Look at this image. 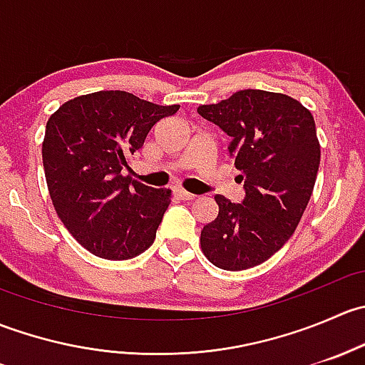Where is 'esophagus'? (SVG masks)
<instances>
[{
    "label": "esophagus",
    "instance_id": "obj_1",
    "mask_svg": "<svg viewBox=\"0 0 365 365\" xmlns=\"http://www.w3.org/2000/svg\"><path fill=\"white\" fill-rule=\"evenodd\" d=\"M175 194L178 197H182V200H185V201H190V200H194V197H196L192 192H189V190L182 189V187H175Z\"/></svg>",
    "mask_w": 365,
    "mask_h": 365
}]
</instances>
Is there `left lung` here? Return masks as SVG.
I'll return each instance as SVG.
<instances>
[{
    "label": "left lung",
    "instance_id": "obj_1",
    "mask_svg": "<svg viewBox=\"0 0 365 365\" xmlns=\"http://www.w3.org/2000/svg\"><path fill=\"white\" fill-rule=\"evenodd\" d=\"M197 113L233 138L245 189L242 203L217 194L219 213L201 231V251L222 270L256 267L289 240L311 200L322 157L314 118L297 98L263 90L237 91Z\"/></svg>",
    "mask_w": 365,
    "mask_h": 365
}]
</instances>
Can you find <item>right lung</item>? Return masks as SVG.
Wrapping results in <instances>:
<instances>
[{
	"label": "right lung",
	"instance_id": "1",
	"mask_svg": "<svg viewBox=\"0 0 365 365\" xmlns=\"http://www.w3.org/2000/svg\"><path fill=\"white\" fill-rule=\"evenodd\" d=\"M180 106H157L127 91H95L47 120L42 160L54 210L91 254L130 259L155 240L171 190L123 175L153 125Z\"/></svg>",
	"mask_w": 365,
	"mask_h": 365
}]
</instances>
